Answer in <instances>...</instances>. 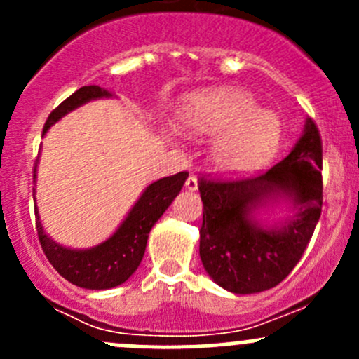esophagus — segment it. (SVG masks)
Instances as JSON below:
<instances>
[{"mask_svg":"<svg viewBox=\"0 0 359 359\" xmlns=\"http://www.w3.org/2000/svg\"><path fill=\"white\" fill-rule=\"evenodd\" d=\"M186 189L187 191H196L198 189V177L191 173L186 180Z\"/></svg>","mask_w":359,"mask_h":359,"instance_id":"esophagus-1","label":"esophagus"}]
</instances>
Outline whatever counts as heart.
<instances>
[{"instance_id":"b5f03b06","label":"heart","mask_w":359,"mask_h":359,"mask_svg":"<svg viewBox=\"0 0 359 359\" xmlns=\"http://www.w3.org/2000/svg\"><path fill=\"white\" fill-rule=\"evenodd\" d=\"M179 126L194 139L213 137L210 163L224 175H245L266 165L281 140L280 116L260 109L248 92L213 88L184 99Z\"/></svg>"}]
</instances>
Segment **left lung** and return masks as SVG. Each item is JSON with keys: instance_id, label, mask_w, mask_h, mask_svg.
Returning <instances> with one entry per match:
<instances>
[{"instance_id": "1", "label": "left lung", "mask_w": 359, "mask_h": 359, "mask_svg": "<svg viewBox=\"0 0 359 359\" xmlns=\"http://www.w3.org/2000/svg\"><path fill=\"white\" fill-rule=\"evenodd\" d=\"M323 149L311 118L287 158L255 177L198 184L203 201L200 257L208 276L240 295L280 285L302 257L323 205ZM288 201L294 213L273 226L259 209Z\"/></svg>"}]
</instances>
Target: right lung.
I'll list each match as a JSON object with an SVG mask.
<instances>
[{
  "label": "right lung",
  "mask_w": 359,
  "mask_h": 359,
  "mask_svg": "<svg viewBox=\"0 0 359 359\" xmlns=\"http://www.w3.org/2000/svg\"><path fill=\"white\" fill-rule=\"evenodd\" d=\"M102 97H112V93L97 85L81 86L79 90H76L59 107L50 112L43 135L67 112L74 111L76 107L83 106L90 100L102 99ZM187 175H189L187 172H179L175 175L165 177V179L149 184L135 205L132 206L121 226L116 229V233L97 247L86 250H72L55 243L43 229L38 208H36V219H38L36 231H38L39 243H41L46 259L50 260V264L55 267L60 276L66 278L76 287L88 288V290H107V288H114L125 283L135 273L142 260L151 229L158 222L159 217L165 213V210L172 205L177 194L180 193Z\"/></svg>",
  "instance_id": "add662e5"
}]
</instances>
